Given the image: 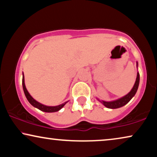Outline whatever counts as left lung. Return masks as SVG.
I'll list each match as a JSON object with an SVG mask.
<instances>
[{
  "mask_svg": "<svg viewBox=\"0 0 157 157\" xmlns=\"http://www.w3.org/2000/svg\"><path fill=\"white\" fill-rule=\"evenodd\" d=\"M137 67H138V62H137ZM139 80H140L139 73L137 72L136 80L135 84H134V85H133V88L131 89V90L129 92V93L127 94L126 95L124 96V97L120 98V99L113 100V101H110V102H106V101H103V100L100 101V100H98L101 102V103H103L106 108H108L116 109V108L123 107V106L128 103V102L131 100V98H132L133 96L135 95V94L136 93V91H137L138 87H139Z\"/></svg>",
  "mask_w": 157,
  "mask_h": 157,
  "instance_id": "1",
  "label": "left lung"
}]
</instances>
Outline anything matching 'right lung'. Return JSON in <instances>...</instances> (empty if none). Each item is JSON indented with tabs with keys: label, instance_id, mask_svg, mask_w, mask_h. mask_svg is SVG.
<instances>
[{
	"label": "right lung",
	"instance_id": "obj_1",
	"mask_svg": "<svg viewBox=\"0 0 157 157\" xmlns=\"http://www.w3.org/2000/svg\"><path fill=\"white\" fill-rule=\"evenodd\" d=\"M22 85H23V89H24V94H25V95H26V97L27 98V100H28V101L31 104V105L33 106V107L38 108V109L41 110V111L47 112V113L57 112V111H58V110H59L60 109H61V108H63L64 105H65V104L68 102V101H67V102H65V103H62V104H61V105H59L57 106H47V105H43V104H41L40 103H39V102H37L36 100H34L32 97H31L30 94L29 93L28 90H26V86H25V83H24V73H23Z\"/></svg>",
	"mask_w": 157,
	"mask_h": 157
}]
</instances>
